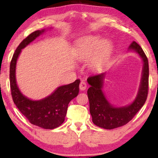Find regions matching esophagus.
<instances>
[{
  "mask_svg": "<svg viewBox=\"0 0 158 158\" xmlns=\"http://www.w3.org/2000/svg\"><path fill=\"white\" fill-rule=\"evenodd\" d=\"M86 88H87V85H86V83L84 81H81V83H80V85H79L80 90H85L86 89Z\"/></svg>",
  "mask_w": 158,
  "mask_h": 158,
  "instance_id": "esophagus-1",
  "label": "esophagus"
}]
</instances>
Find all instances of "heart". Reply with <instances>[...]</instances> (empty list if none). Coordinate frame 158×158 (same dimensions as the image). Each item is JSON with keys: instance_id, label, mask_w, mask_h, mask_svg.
<instances>
[{"instance_id": "obj_1", "label": "heart", "mask_w": 158, "mask_h": 158, "mask_svg": "<svg viewBox=\"0 0 158 158\" xmlns=\"http://www.w3.org/2000/svg\"><path fill=\"white\" fill-rule=\"evenodd\" d=\"M111 49L109 42L103 41L99 36H91L78 47L76 57L81 62L90 60V66L93 68L100 69L106 62Z\"/></svg>"}]
</instances>
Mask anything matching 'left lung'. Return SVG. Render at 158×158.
Instances as JSON below:
<instances>
[{
    "label": "left lung",
    "instance_id": "obj_1",
    "mask_svg": "<svg viewBox=\"0 0 158 158\" xmlns=\"http://www.w3.org/2000/svg\"><path fill=\"white\" fill-rule=\"evenodd\" d=\"M129 49L137 52L143 60L144 64L139 91L135 100L130 105L114 107L107 101L102 91L106 73L92 75L87 80L88 84L90 85L87 94L92 121L94 124L101 128L112 129L127 124L143 106L148 98L149 88L148 57L142 47L135 41L131 42Z\"/></svg>",
    "mask_w": 158,
    "mask_h": 158
}]
</instances>
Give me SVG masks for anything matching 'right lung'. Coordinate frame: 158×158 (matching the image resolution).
Here are the masks:
<instances>
[{
	"label": "right lung",
	"mask_w": 158,
	"mask_h": 158,
	"mask_svg": "<svg viewBox=\"0 0 158 158\" xmlns=\"http://www.w3.org/2000/svg\"><path fill=\"white\" fill-rule=\"evenodd\" d=\"M44 29L30 34L20 43L13 55L10 64V85L13 101L21 113L31 124L46 129L60 127L65 118L70 101L79 93L80 80L58 87L50 96L40 101H32L21 94L16 81V65L21 49L42 34Z\"/></svg>",
	"instance_id": "obj_1"
}]
</instances>
